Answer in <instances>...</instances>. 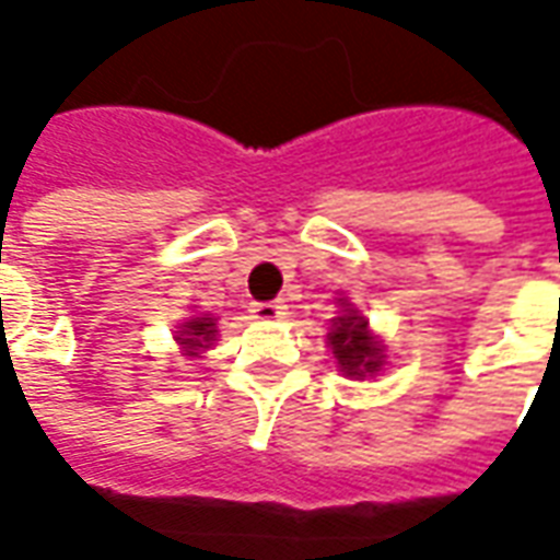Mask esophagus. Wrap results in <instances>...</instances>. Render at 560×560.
<instances>
[{
	"mask_svg": "<svg viewBox=\"0 0 560 560\" xmlns=\"http://www.w3.org/2000/svg\"><path fill=\"white\" fill-rule=\"evenodd\" d=\"M252 317L257 320H276V317H284L288 315V305L279 303V300H272V303H252Z\"/></svg>",
	"mask_w": 560,
	"mask_h": 560,
	"instance_id": "esophagus-1",
	"label": "esophagus"
}]
</instances>
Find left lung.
Listing matches in <instances>:
<instances>
[{
	"mask_svg": "<svg viewBox=\"0 0 560 560\" xmlns=\"http://www.w3.org/2000/svg\"><path fill=\"white\" fill-rule=\"evenodd\" d=\"M332 327L336 329L329 332V345H332L341 372L357 377L375 375L381 369V348L369 336V320L357 312H348V315L336 317Z\"/></svg>",
	"mask_w": 560,
	"mask_h": 560,
	"instance_id": "left-lung-1",
	"label": "left lung"
}]
</instances>
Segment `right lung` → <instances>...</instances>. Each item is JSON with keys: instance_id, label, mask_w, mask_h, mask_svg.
<instances>
[{"instance_id": "add662e5", "label": "right lung", "mask_w": 560, "mask_h": 560, "mask_svg": "<svg viewBox=\"0 0 560 560\" xmlns=\"http://www.w3.org/2000/svg\"><path fill=\"white\" fill-rule=\"evenodd\" d=\"M212 336H215V324H212V317H195L191 324H185L179 345H185L188 353H197L200 348H207L209 341H212Z\"/></svg>"}]
</instances>
